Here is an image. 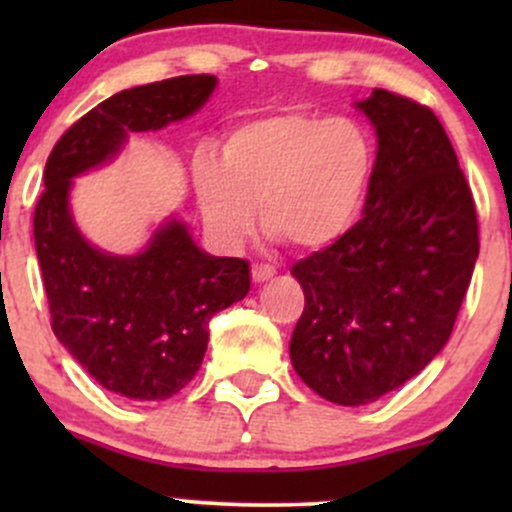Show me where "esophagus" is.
<instances>
[{"mask_svg":"<svg viewBox=\"0 0 512 512\" xmlns=\"http://www.w3.org/2000/svg\"><path fill=\"white\" fill-rule=\"evenodd\" d=\"M274 276V267H269V264H252V281L255 284H262V281L272 279Z\"/></svg>","mask_w":512,"mask_h":512,"instance_id":"34e87169","label":"esophagus"}]
</instances>
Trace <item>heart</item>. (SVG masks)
<instances>
[{
    "label": "heart",
    "mask_w": 512,
    "mask_h": 512,
    "mask_svg": "<svg viewBox=\"0 0 512 512\" xmlns=\"http://www.w3.org/2000/svg\"><path fill=\"white\" fill-rule=\"evenodd\" d=\"M373 173L375 139L361 120L276 113L228 129L219 161L197 156L192 182L221 243H243L260 207L269 231L322 248L354 226Z\"/></svg>",
    "instance_id": "b5f03b06"
}]
</instances>
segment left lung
<instances>
[{"mask_svg":"<svg viewBox=\"0 0 512 512\" xmlns=\"http://www.w3.org/2000/svg\"><path fill=\"white\" fill-rule=\"evenodd\" d=\"M356 108L378 137L363 219L291 269L305 293L291 363L342 407L375 402L440 354L479 257L472 192L433 110L385 88Z\"/></svg>","mask_w":512,"mask_h":512,"instance_id":"1","label":"left lung"}]
</instances>
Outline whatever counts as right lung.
I'll list each match as a JSON object with an SVG mask.
<instances>
[{"mask_svg":"<svg viewBox=\"0 0 512 512\" xmlns=\"http://www.w3.org/2000/svg\"><path fill=\"white\" fill-rule=\"evenodd\" d=\"M214 88L216 76L190 74L115 93L74 122L45 163L33 236L52 332L98 385L137 402L178 395L195 378L209 320L248 296L250 264L204 252L178 216L134 255L105 252L81 236L69 195L129 134L195 115Z\"/></svg>","mask_w":512,"mask_h":512,"instance_id":"right-lung-1","label":"right lung"}]
</instances>
